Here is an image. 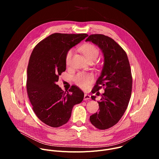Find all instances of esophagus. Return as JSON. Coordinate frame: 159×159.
Returning <instances> with one entry per match:
<instances>
[{"label":"esophagus","instance_id":"esophagus-1","mask_svg":"<svg viewBox=\"0 0 159 159\" xmlns=\"http://www.w3.org/2000/svg\"><path fill=\"white\" fill-rule=\"evenodd\" d=\"M84 99L85 101V100H89L90 99V96L89 95V94H84Z\"/></svg>","mask_w":159,"mask_h":159}]
</instances>
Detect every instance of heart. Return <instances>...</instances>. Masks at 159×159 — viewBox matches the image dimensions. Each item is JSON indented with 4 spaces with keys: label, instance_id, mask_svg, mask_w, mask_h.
Wrapping results in <instances>:
<instances>
[{
    "label": "heart",
    "instance_id": "1",
    "mask_svg": "<svg viewBox=\"0 0 159 159\" xmlns=\"http://www.w3.org/2000/svg\"><path fill=\"white\" fill-rule=\"evenodd\" d=\"M80 50L88 61L90 60L95 61L98 58L99 54V50L93 44H85L80 48ZM73 53V49H70L66 52L65 55V63L66 66L70 65ZM74 80L77 85L85 89L93 82V77L91 74L80 72L75 76Z\"/></svg>",
    "mask_w": 159,
    "mask_h": 159
}]
</instances>
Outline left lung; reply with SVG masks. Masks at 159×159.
I'll use <instances>...</instances> for the list:
<instances>
[{
    "label": "left lung",
    "mask_w": 159,
    "mask_h": 159,
    "mask_svg": "<svg viewBox=\"0 0 159 159\" xmlns=\"http://www.w3.org/2000/svg\"><path fill=\"white\" fill-rule=\"evenodd\" d=\"M85 41L98 45L104 55V65L93 93L104 88L99 111L90 116V121L99 129L115 125L128 107L132 90L130 65L125 51L113 39L101 34L90 35ZM95 101L96 96H91Z\"/></svg>",
    "instance_id": "obj_1"
}]
</instances>
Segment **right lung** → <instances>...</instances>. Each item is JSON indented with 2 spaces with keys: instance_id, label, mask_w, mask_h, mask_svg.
<instances>
[{
  "instance_id": "obj_1",
  "label": "right lung",
  "mask_w": 159,
  "mask_h": 159,
  "mask_svg": "<svg viewBox=\"0 0 159 159\" xmlns=\"http://www.w3.org/2000/svg\"><path fill=\"white\" fill-rule=\"evenodd\" d=\"M88 34L54 33L36 44L27 69L26 89L37 117L44 124L58 128L69 120L74 105L80 103L84 94L72 85L69 93L57 84L66 70L65 55Z\"/></svg>"
}]
</instances>
